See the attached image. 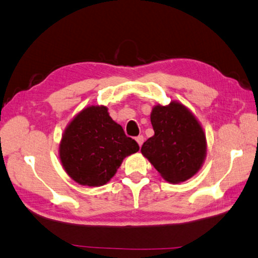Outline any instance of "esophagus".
<instances>
[{"instance_id":"1","label":"esophagus","mask_w":258,"mask_h":258,"mask_svg":"<svg viewBox=\"0 0 258 258\" xmlns=\"http://www.w3.org/2000/svg\"><path fill=\"white\" fill-rule=\"evenodd\" d=\"M135 140H136V142L139 143L140 146H142V144L144 142V136L143 135H139V136H136Z\"/></svg>"}]
</instances>
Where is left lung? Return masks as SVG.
<instances>
[{"label": "left lung", "instance_id": "8db88e82", "mask_svg": "<svg viewBox=\"0 0 258 258\" xmlns=\"http://www.w3.org/2000/svg\"><path fill=\"white\" fill-rule=\"evenodd\" d=\"M154 135L141 152L169 182L179 183L198 172L206 158V135L182 104L158 105L151 113Z\"/></svg>", "mask_w": 258, "mask_h": 258}]
</instances>
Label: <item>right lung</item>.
Returning <instances> with one entry per match:
<instances>
[{"label": "right lung", "instance_id": "obj_1", "mask_svg": "<svg viewBox=\"0 0 258 258\" xmlns=\"http://www.w3.org/2000/svg\"><path fill=\"white\" fill-rule=\"evenodd\" d=\"M140 150L105 106L83 109L68 125L60 143L66 172L82 185L99 186L113 178L124 158Z\"/></svg>", "mask_w": 258, "mask_h": 258}]
</instances>
